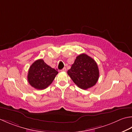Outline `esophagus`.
Listing matches in <instances>:
<instances>
[{"mask_svg": "<svg viewBox=\"0 0 132 132\" xmlns=\"http://www.w3.org/2000/svg\"><path fill=\"white\" fill-rule=\"evenodd\" d=\"M66 71V69L64 68H63V69H62L61 70V71H62V72H63V71Z\"/></svg>", "mask_w": 132, "mask_h": 132, "instance_id": "obj_1", "label": "esophagus"}]
</instances>
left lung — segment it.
Wrapping results in <instances>:
<instances>
[{"mask_svg":"<svg viewBox=\"0 0 132 132\" xmlns=\"http://www.w3.org/2000/svg\"><path fill=\"white\" fill-rule=\"evenodd\" d=\"M68 74L75 84L84 90L94 86L100 76L97 63L85 54L77 56Z\"/></svg>","mask_w":132,"mask_h":132,"instance_id":"left-lung-1","label":"left lung"}]
</instances>
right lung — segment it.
<instances>
[{
    "mask_svg": "<svg viewBox=\"0 0 132 132\" xmlns=\"http://www.w3.org/2000/svg\"><path fill=\"white\" fill-rule=\"evenodd\" d=\"M58 72L46 64L43 59L35 61L28 70V83L36 89H45L51 84Z\"/></svg>",
    "mask_w": 132,
    "mask_h": 132,
    "instance_id": "1",
    "label": "right lung"
}]
</instances>
